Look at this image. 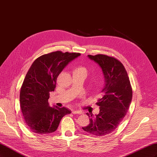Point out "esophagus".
Wrapping results in <instances>:
<instances>
[{
	"label": "esophagus",
	"instance_id": "1",
	"mask_svg": "<svg viewBox=\"0 0 157 157\" xmlns=\"http://www.w3.org/2000/svg\"><path fill=\"white\" fill-rule=\"evenodd\" d=\"M72 113L73 114H82V111L78 110H72Z\"/></svg>",
	"mask_w": 157,
	"mask_h": 157
}]
</instances>
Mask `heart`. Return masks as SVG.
<instances>
[{
	"mask_svg": "<svg viewBox=\"0 0 157 157\" xmlns=\"http://www.w3.org/2000/svg\"><path fill=\"white\" fill-rule=\"evenodd\" d=\"M79 72L86 73V68H85V67H82V66H78V67H77L74 69L73 73H79Z\"/></svg>",
	"mask_w": 157,
	"mask_h": 157,
	"instance_id": "b5f03b06",
	"label": "heart"
}]
</instances>
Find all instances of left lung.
I'll use <instances>...</instances> for the list:
<instances>
[{"label":"left lung","mask_w":157,"mask_h":157,"mask_svg":"<svg viewBox=\"0 0 157 157\" xmlns=\"http://www.w3.org/2000/svg\"><path fill=\"white\" fill-rule=\"evenodd\" d=\"M89 59L98 64L105 80L101 98L96 104L99 106L98 115H86L90 124L82 127L89 134L96 136L110 134L126 115L132 99L130 82L124 65L117 59L106 55H88Z\"/></svg>","instance_id":"obj_1"}]
</instances>
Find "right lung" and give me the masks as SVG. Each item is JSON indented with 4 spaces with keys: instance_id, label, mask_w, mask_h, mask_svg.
<instances>
[{
    "instance_id": "right-lung-1",
    "label": "right lung",
    "mask_w": 157,
    "mask_h": 157,
    "mask_svg": "<svg viewBox=\"0 0 157 157\" xmlns=\"http://www.w3.org/2000/svg\"><path fill=\"white\" fill-rule=\"evenodd\" d=\"M79 53L57 51L38 58L33 63L20 90L21 112L29 129L36 134H50L58 129L65 115L71 113L66 107H50V93L56 88L59 73Z\"/></svg>"
}]
</instances>
